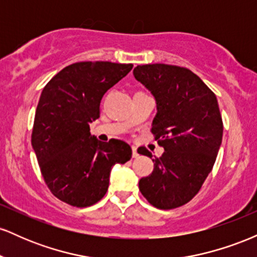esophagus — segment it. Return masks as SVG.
<instances>
[{
  "mask_svg": "<svg viewBox=\"0 0 257 257\" xmlns=\"http://www.w3.org/2000/svg\"><path fill=\"white\" fill-rule=\"evenodd\" d=\"M132 150H133V157H134V158H138V157H139V153H138V149H137V146H133V147H132Z\"/></svg>",
  "mask_w": 257,
  "mask_h": 257,
  "instance_id": "34e87169",
  "label": "esophagus"
}]
</instances>
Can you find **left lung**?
Wrapping results in <instances>:
<instances>
[{"label":"left lung","mask_w":257,"mask_h":257,"mask_svg":"<svg viewBox=\"0 0 257 257\" xmlns=\"http://www.w3.org/2000/svg\"><path fill=\"white\" fill-rule=\"evenodd\" d=\"M134 76L157 102L151 132L164 149L161 157L152 159L153 172L140 179L139 188L156 208H179L199 192L216 161L223 133L217 99L186 67L138 65ZM138 152L152 158L145 147Z\"/></svg>","instance_id":"obj_1"}]
</instances>
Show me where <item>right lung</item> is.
<instances>
[{
    "mask_svg": "<svg viewBox=\"0 0 257 257\" xmlns=\"http://www.w3.org/2000/svg\"><path fill=\"white\" fill-rule=\"evenodd\" d=\"M133 64L81 61L64 67L41 93L31 144L44 182L58 199L85 208L105 196L114 164L132 158V147L117 139L91 137L104 94Z\"/></svg>",
    "mask_w": 257,
    "mask_h": 257,
    "instance_id": "obj_1",
    "label": "right lung"
}]
</instances>
